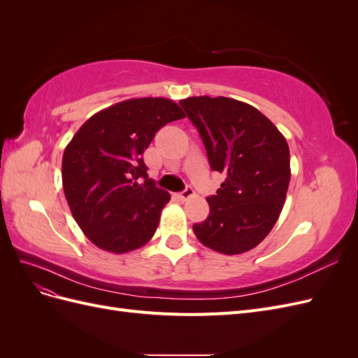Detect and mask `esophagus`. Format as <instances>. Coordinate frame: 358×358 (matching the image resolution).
<instances>
[{
	"label": "esophagus",
	"mask_w": 358,
	"mask_h": 358,
	"mask_svg": "<svg viewBox=\"0 0 358 358\" xmlns=\"http://www.w3.org/2000/svg\"><path fill=\"white\" fill-rule=\"evenodd\" d=\"M194 196V189L191 188V187H187L185 189H183L182 192H179L178 194V197L180 199V200H183V201H185V200H188L189 197H192Z\"/></svg>",
	"instance_id": "34e87169"
}]
</instances>
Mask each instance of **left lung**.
<instances>
[{"label": "left lung", "instance_id": "obj_1", "mask_svg": "<svg viewBox=\"0 0 358 358\" xmlns=\"http://www.w3.org/2000/svg\"><path fill=\"white\" fill-rule=\"evenodd\" d=\"M179 104L199 129L210 169L225 180L209 203V216L194 224L197 239L213 251H249L273 229L289 185L285 137L255 107L227 96H189Z\"/></svg>", "mask_w": 358, "mask_h": 358}]
</instances>
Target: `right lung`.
<instances>
[{"label":"right lung","instance_id":"add662e5","mask_svg":"<svg viewBox=\"0 0 358 358\" xmlns=\"http://www.w3.org/2000/svg\"><path fill=\"white\" fill-rule=\"evenodd\" d=\"M185 117L169 99H131L92 115L64 150L62 187L73 218L100 249L125 254L157 231L170 194L148 178L143 152L159 128Z\"/></svg>","mask_w":358,"mask_h":358}]
</instances>
